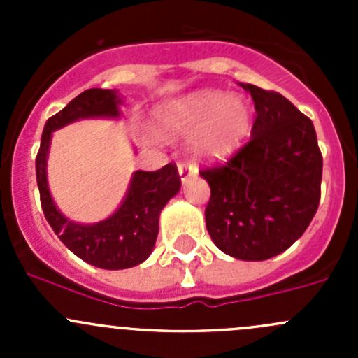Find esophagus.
<instances>
[{
	"instance_id": "1",
	"label": "esophagus",
	"mask_w": 358,
	"mask_h": 358,
	"mask_svg": "<svg viewBox=\"0 0 358 358\" xmlns=\"http://www.w3.org/2000/svg\"><path fill=\"white\" fill-rule=\"evenodd\" d=\"M178 173H180V178H182V182H187L190 176L196 175L197 168L196 166L189 164V162H178Z\"/></svg>"
}]
</instances>
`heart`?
<instances>
[{"mask_svg":"<svg viewBox=\"0 0 358 358\" xmlns=\"http://www.w3.org/2000/svg\"><path fill=\"white\" fill-rule=\"evenodd\" d=\"M157 124L168 136L192 133L189 150L194 157L220 159L246 140L252 110L244 96L202 90L162 106L157 110Z\"/></svg>","mask_w":358,"mask_h":358,"instance_id":"obj_1","label":"heart"}]
</instances>
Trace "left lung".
Here are the masks:
<instances>
[{"instance_id": "left-lung-1", "label": "left lung", "mask_w": 358, "mask_h": 358, "mask_svg": "<svg viewBox=\"0 0 358 358\" xmlns=\"http://www.w3.org/2000/svg\"><path fill=\"white\" fill-rule=\"evenodd\" d=\"M251 93V138L223 164L201 169L211 197L206 229L216 248L246 262L291 248L315 216L322 154L313 122L277 92L241 85Z\"/></svg>"}]
</instances>
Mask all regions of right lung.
<instances>
[{"label":"right lung","mask_w":358,"mask_h":358,"mask_svg":"<svg viewBox=\"0 0 358 358\" xmlns=\"http://www.w3.org/2000/svg\"><path fill=\"white\" fill-rule=\"evenodd\" d=\"M119 103L121 100L114 90L92 88L83 92L46 121L36 156L39 199L50 227L78 258L106 270L131 268L149 258L157 239L159 215L182 187L176 164L169 162L157 171L133 173L124 201L103 222L81 225L67 220L57 209L46 180L52 133L78 119L117 117Z\"/></svg>","instance_id":"1"}]
</instances>
